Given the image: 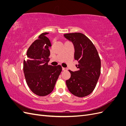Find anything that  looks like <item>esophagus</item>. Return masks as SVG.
<instances>
[{"mask_svg": "<svg viewBox=\"0 0 126 126\" xmlns=\"http://www.w3.org/2000/svg\"><path fill=\"white\" fill-rule=\"evenodd\" d=\"M62 70H63V71H65V70H67V68L63 67V68H62Z\"/></svg>", "mask_w": 126, "mask_h": 126, "instance_id": "obj_1", "label": "esophagus"}]
</instances>
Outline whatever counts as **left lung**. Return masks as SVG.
Masks as SVG:
<instances>
[{"instance_id":"left-lung-1","label":"left lung","mask_w":126,"mask_h":126,"mask_svg":"<svg viewBox=\"0 0 126 126\" xmlns=\"http://www.w3.org/2000/svg\"><path fill=\"white\" fill-rule=\"evenodd\" d=\"M64 37L74 45V58L78 64L77 71L70 72L66 81L70 92L76 96L83 97L90 94L96 87L101 71V61L98 51L91 41L80 32L64 34Z\"/></svg>"}]
</instances>
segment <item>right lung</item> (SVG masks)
<instances>
[{
  "label": "right lung",
  "instance_id": "right-lung-1",
  "mask_svg": "<svg viewBox=\"0 0 126 126\" xmlns=\"http://www.w3.org/2000/svg\"><path fill=\"white\" fill-rule=\"evenodd\" d=\"M41 33L29 47L24 60V73L27 83L32 92L39 96L50 94L62 70V66L48 65L50 41Z\"/></svg>",
  "mask_w": 126,
  "mask_h": 126
}]
</instances>
